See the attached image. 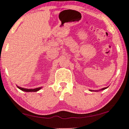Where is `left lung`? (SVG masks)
Returning <instances> with one entry per match:
<instances>
[{"instance_id": "left-lung-1", "label": "left lung", "mask_w": 129, "mask_h": 129, "mask_svg": "<svg viewBox=\"0 0 129 129\" xmlns=\"http://www.w3.org/2000/svg\"><path fill=\"white\" fill-rule=\"evenodd\" d=\"M108 87H105V88H103V89H100V90H90V91H100V90H105V89H107V88Z\"/></svg>"}]
</instances>
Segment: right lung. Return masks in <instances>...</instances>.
<instances>
[{
  "label": "right lung",
  "mask_w": 129,
  "mask_h": 129,
  "mask_svg": "<svg viewBox=\"0 0 129 129\" xmlns=\"http://www.w3.org/2000/svg\"><path fill=\"white\" fill-rule=\"evenodd\" d=\"M17 87L19 88V89L21 90L26 91V92H35V91H38L40 90L42 88V87H39L38 88H35V89H26V88H23L21 87H19V86H17Z\"/></svg>",
  "instance_id": "obj_1"
}]
</instances>
